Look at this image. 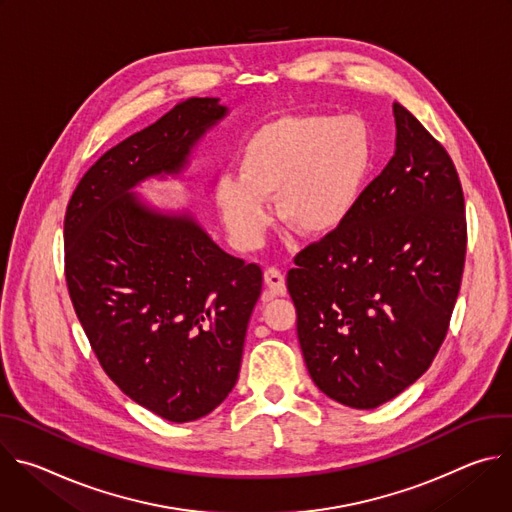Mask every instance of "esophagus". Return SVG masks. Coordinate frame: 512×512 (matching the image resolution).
<instances>
[{
  "label": "esophagus",
  "mask_w": 512,
  "mask_h": 512,
  "mask_svg": "<svg viewBox=\"0 0 512 512\" xmlns=\"http://www.w3.org/2000/svg\"><path fill=\"white\" fill-rule=\"evenodd\" d=\"M263 279H265V283H267V287H269L273 296H285V291H287L285 277L277 267H267L265 273H263Z\"/></svg>",
  "instance_id": "esophagus-1"
}]
</instances>
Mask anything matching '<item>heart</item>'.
<instances>
[{
    "label": "heart",
    "mask_w": 512,
    "mask_h": 512,
    "mask_svg": "<svg viewBox=\"0 0 512 512\" xmlns=\"http://www.w3.org/2000/svg\"><path fill=\"white\" fill-rule=\"evenodd\" d=\"M377 156L371 123L360 115H283L257 127L239 156V176L214 184L233 245L251 251L277 221L306 239L338 231L354 212Z\"/></svg>",
    "instance_id": "obj_1"
}]
</instances>
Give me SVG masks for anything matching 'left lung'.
I'll list each match as a JSON object with an SVG mask.
<instances>
[{
    "label": "left lung",
    "mask_w": 512,
    "mask_h": 512,
    "mask_svg": "<svg viewBox=\"0 0 512 512\" xmlns=\"http://www.w3.org/2000/svg\"><path fill=\"white\" fill-rule=\"evenodd\" d=\"M397 150L348 221L287 271L298 340L330 399L375 409L413 385L440 350L466 261V206L456 166L405 107Z\"/></svg>",
    "instance_id": "8db88e82"
}]
</instances>
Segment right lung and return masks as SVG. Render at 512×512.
Instances as JSON below:
<instances>
[{"instance_id":"add662e5","label":"right lung","mask_w":512,"mask_h":512,"mask_svg":"<svg viewBox=\"0 0 512 512\" xmlns=\"http://www.w3.org/2000/svg\"><path fill=\"white\" fill-rule=\"evenodd\" d=\"M227 115L188 99L105 152L64 214V275L109 379L162 419L208 415L233 391L263 271L225 253L190 214H160L129 190L178 174L192 145Z\"/></svg>"}]
</instances>
